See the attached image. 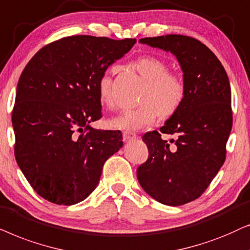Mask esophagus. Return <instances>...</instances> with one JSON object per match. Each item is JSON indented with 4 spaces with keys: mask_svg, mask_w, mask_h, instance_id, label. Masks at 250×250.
I'll use <instances>...</instances> for the list:
<instances>
[{
    "mask_svg": "<svg viewBox=\"0 0 250 250\" xmlns=\"http://www.w3.org/2000/svg\"><path fill=\"white\" fill-rule=\"evenodd\" d=\"M137 138V135L132 131H123V141L128 142V141H132V139Z\"/></svg>",
    "mask_w": 250,
    "mask_h": 250,
    "instance_id": "obj_1",
    "label": "esophagus"
}]
</instances>
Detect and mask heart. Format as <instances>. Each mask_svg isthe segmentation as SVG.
I'll return each instance as SVG.
<instances>
[{
    "label": "heart",
    "mask_w": 250,
    "mask_h": 250,
    "mask_svg": "<svg viewBox=\"0 0 250 250\" xmlns=\"http://www.w3.org/2000/svg\"><path fill=\"white\" fill-rule=\"evenodd\" d=\"M131 67L147 82L141 97L142 104L136 108L123 111L108 121L109 127L119 130L136 131L152 125L159 115L162 119L174 115L186 96L183 76L168 71V64L164 59L143 56L132 62ZM98 96L103 105H112V78L109 73H104L99 79Z\"/></svg>",
    "instance_id": "1"
}]
</instances>
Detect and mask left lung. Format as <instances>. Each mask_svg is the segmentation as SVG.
<instances>
[{
  "label": "left lung",
  "instance_id": "8db88e82",
  "mask_svg": "<svg viewBox=\"0 0 250 250\" xmlns=\"http://www.w3.org/2000/svg\"><path fill=\"white\" fill-rule=\"evenodd\" d=\"M139 42L174 53L184 73L186 96L160 131L143 135L148 158L138 167L137 178L156 201L182 206L204 194L225 161L233 121L229 76L215 53L191 36L171 34ZM161 133L175 136L171 146Z\"/></svg>",
  "mask_w": 250,
  "mask_h": 250
}]
</instances>
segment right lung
<instances>
[{
  "instance_id": "1",
  "label": "right lung",
  "mask_w": 250,
  "mask_h": 250,
  "mask_svg": "<svg viewBox=\"0 0 250 250\" xmlns=\"http://www.w3.org/2000/svg\"><path fill=\"white\" fill-rule=\"evenodd\" d=\"M136 39L72 35L46 44L25 66L12 111L15 156L40 197L71 206L94 191L123 145L120 130H96L98 81Z\"/></svg>"
}]
</instances>
